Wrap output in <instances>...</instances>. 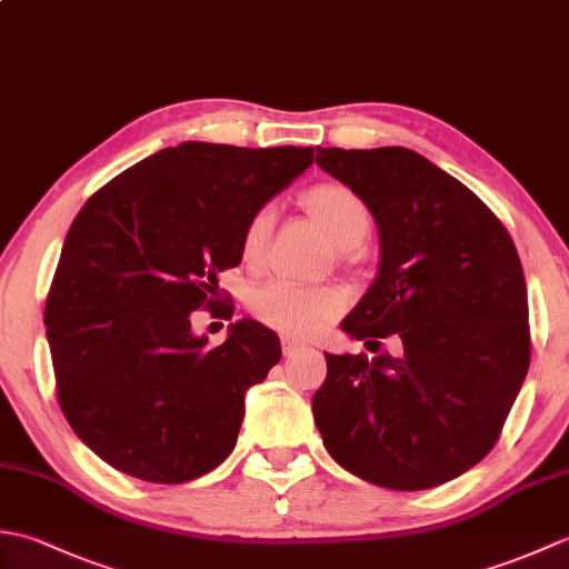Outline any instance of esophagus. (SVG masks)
Masks as SVG:
<instances>
[{"mask_svg": "<svg viewBox=\"0 0 569 569\" xmlns=\"http://www.w3.org/2000/svg\"><path fill=\"white\" fill-rule=\"evenodd\" d=\"M298 349H303V345H300L298 340H288V337H283V355H286V357L296 355Z\"/></svg>", "mask_w": 569, "mask_h": 569, "instance_id": "1", "label": "esophagus"}]
</instances>
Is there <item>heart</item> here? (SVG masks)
<instances>
[{"instance_id":"b5f03b06","label":"heart","mask_w":569,"mask_h":569,"mask_svg":"<svg viewBox=\"0 0 569 569\" xmlns=\"http://www.w3.org/2000/svg\"><path fill=\"white\" fill-rule=\"evenodd\" d=\"M303 204L308 214L330 234L337 247L355 249L369 234V208L352 188L340 183L316 186L303 196ZM273 222V208L263 204L241 229L239 253L247 266L261 263L266 247H269ZM249 308L263 325L278 332L308 337L340 316L347 308V296L342 288L335 286H298L283 281V278H273V281L253 288L249 296Z\"/></svg>"}]
</instances>
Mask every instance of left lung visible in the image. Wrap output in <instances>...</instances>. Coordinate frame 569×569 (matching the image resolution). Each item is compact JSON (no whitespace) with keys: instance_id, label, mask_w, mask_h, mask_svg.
I'll list each match as a JSON object with an SVG mask.
<instances>
[{"instance_id":"obj_1","label":"left lung","mask_w":569,"mask_h":569,"mask_svg":"<svg viewBox=\"0 0 569 569\" xmlns=\"http://www.w3.org/2000/svg\"><path fill=\"white\" fill-rule=\"evenodd\" d=\"M316 163L352 188L379 227V273L342 330L367 345L389 335L403 342L398 359L325 355L316 426L359 479L396 491L440 487L497 445L528 373L521 259L499 217L426 156L318 147Z\"/></svg>"}]
</instances>
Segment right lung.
I'll return each mask as SVG.
<instances>
[{
    "label": "right lung",
    "instance_id": "right-lung-1",
    "mask_svg": "<svg viewBox=\"0 0 569 569\" xmlns=\"http://www.w3.org/2000/svg\"><path fill=\"white\" fill-rule=\"evenodd\" d=\"M312 156L183 141L82 204L46 298V337L60 410L107 465L183 485L234 450L244 393L278 365L281 342L247 318L210 349L190 318L241 261L249 217Z\"/></svg>",
    "mask_w": 569,
    "mask_h": 569
}]
</instances>
